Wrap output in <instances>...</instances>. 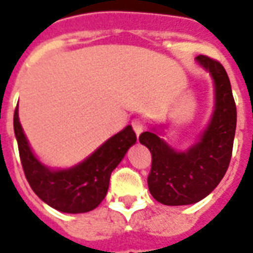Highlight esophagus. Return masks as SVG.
Returning a JSON list of instances; mask_svg holds the SVG:
<instances>
[{"label": "esophagus", "instance_id": "obj_1", "mask_svg": "<svg viewBox=\"0 0 253 253\" xmlns=\"http://www.w3.org/2000/svg\"><path fill=\"white\" fill-rule=\"evenodd\" d=\"M131 125H133V129H134L137 137H139L142 131L145 130V124H143V123H142L139 119H135V120H133V122H131Z\"/></svg>", "mask_w": 253, "mask_h": 253}]
</instances>
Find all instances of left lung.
Segmentation results:
<instances>
[{
	"mask_svg": "<svg viewBox=\"0 0 253 253\" xmlns=\"http://www.w3.org/2000/svg\"><path fill=\"white\" fill-rule=\"evenodd\" d=\"M197 63L211 75L214 87L213 112L198 141L186 150L174 149L160 137L164 124L152 125L139 135L152 155L150 193L164 206H187L204 199L224 178L231 159L237 107L230 80L217 60L199 55Z\"/></svg>",
	"mask_w": 253,
	"mask_h": 253,
	"instance_id": "8db88e82",
	"label": "left lung"
}]
</instances>
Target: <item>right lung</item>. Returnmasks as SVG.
Segmentation results:
<instances>
[{
    "label": "right lung",
    "mask_w": 253,
    "mask_h": 253,
    "mask_svg": "<svg viewBox=\"0 0 253 253\" xmlns=\"http://www.w3.org/2000/svg\"><path fill=\"white\" fill-rule=\"evenodd\" d=\"M14 131L29 186L43 203L64 213H85L97 208L107 194L112 170L137 141L131 125H126L76 166L50 168L31 149L19 122L18 106Z\"/></svg>",
    "instance_id": "add662e5"
}]
</instances>
